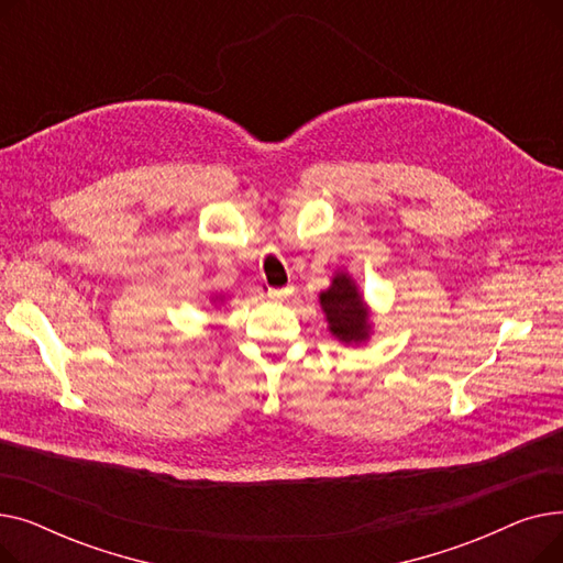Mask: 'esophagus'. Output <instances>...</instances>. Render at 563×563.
Instances as JSON below:
<instances>
[{"instance_id": "1", "label": "esophagus", "mask_w": 563, "mask_h": 563, "mask_svg": "<svg viewBox=\"0 0 563 563\" xmlns=\"http://www.w3.org/2000/svg\"><path fill=\"white\" fill-rule=\"evenodd\" d=\"M291 294V287H280V289H266V297L269 299H274V301H285L287 297Z\"/></svg>"}]
</instances>
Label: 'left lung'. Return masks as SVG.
I'll return each instance as SVG.
<instances>
[{
  "instance_id": "8db88e82",
  "label": "left lung",
  "mask_w": 563,
  "mask_h": 563,
  "mask_svg": "<svg viewBox=\"0 0 563 563\" xmlns=\"http://www.w3.org/2000/svg\"><path fill=\"white\" fill-rule=\"evenodd\" d=\"M329 331L344 344H361L369 338V308L349 274H335L331 287L319 294Z\"/></svg>"
}]
</instances>
